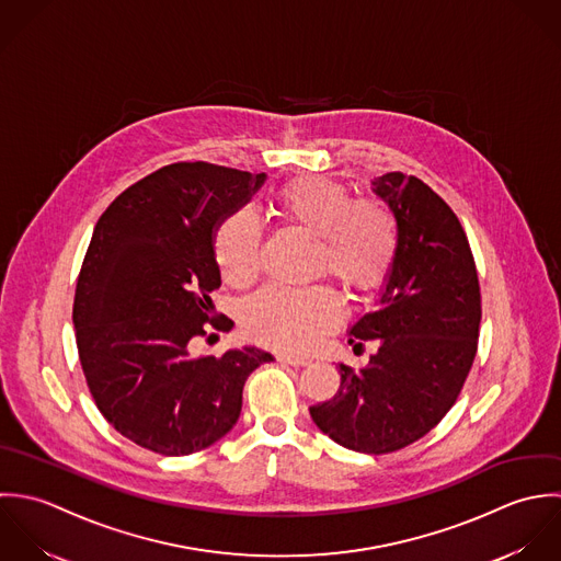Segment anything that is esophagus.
<instances>
[{"label": "esophagus", "mask_w": 561, "mask_h": 561, "mask_svg": "<svg viewBox=\"0 0 561 561\" xmlns=\"http://www.w3.org/2000/svg\"><path fill=\"white\" fill-rule=\"evenodd\" d=\"M277 362H282V364H288V366H308V364H310V357H304V355H288V353H279V355H277Z\"/></svg>", "instance_id": "34e87169"}]
</instances>
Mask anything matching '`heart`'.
Listing matches in <instances>:
<instances>
[{"label":"heart","mask_w":561,"mask_h":561,"mask_svg":"<svg viewBox=\"0 0 561 561\" xmlns=\"http://www.w3.org/2000/svg\"><path fill=\"white\" fill-rule=\"evenodd\" d=\"M279 217L314 236L312 275L328 273L346 295L359 299L386 279L399 247V229L390 210L377 202L351 204L344 184L321 175H301L275 197ZM260 227L238 210L225 217L215 233V260L225 282L249 284L257 273ZM342 319L336 295L325 286L264 288L242 308L249 336L284 348L314 346Z\"/></svg>","instance_id":"obj_1"}]
</instances>
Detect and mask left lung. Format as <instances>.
Wrapping results in <instances>:
<instances>
[{"label": "left lung", "mask_w": 561, "mask_h": 561, "mask_svg": "<svg viewBox=\"0 0 561 561\" xmlns=\"http://www.w3.org/2000/svg\"><path fill=\"white\" fill-rule=\"evenodd\" d=\"M373 193L397 221L399 247L377 308L348 328V344L379 346L359 368L340 364L334 399L310 416L340 447L379 455L416 443L453 408L477 353L481 295L468 238L427 184L386 173Z\"/></svg>", "instance_id": "left-lung-1"}]
</instances>
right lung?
<instances>
[{"label":"right lung","instance_id":"1","mask_svg":"<svg viewBox=\"0 0 561 561\" xmlns=\"http://www.w3.org/2000/svg\"><path fill=\"white\" fill-rule=\"evenodd\" d=\"M264 180L169 164L123 191L95 225L76 288V340L100 412L138 447L182 457L215 445L240 416L247 377L273 362L249 344L221 357L191 353L215 320V229Z\"/></svg>","mask_w":561,"mask_h":561}]
</instances>
